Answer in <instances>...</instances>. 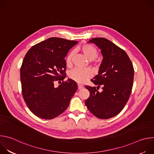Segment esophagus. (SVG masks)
<instances>
[{"label":"esophagus","mask_w":154,"mask_h":154,"mask_svg":"<svg viewBox=\"0 0 154 154\" xmlns=\"http://www.w3.org/2000/svg\"><path fill=\"white\" fill-rule=\"evenodd\" d=\"M83 88V85H78V89L79 90H81Z\"/></svg>","instance_id":"34e87169"}]
</instances>
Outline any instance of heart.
<instances>
[{
  "instance_id": "obj_1",
  "label": "heart",
  "mask_w": 154,
  "mask_h": 154,
  "mask_svg": "<svg viewBox=\"0 0 154 154\" xmlns=\"http://www.w3.org/2000/svg\"><path fill=\"white\" fill-rule=\"evenodd\" d=\"M79 50L90 60L96 59L99 55V52L97 49L90 44H83L79 48ZM73 56L74 52H71L66 58V64L67 66L69 67L71 66ZM92 75L93 72L90 69H80L79 68L74 69L70 71L68 73V77L69 79L78 83H85L88 79L91 77Z\"/></svg>"
}]
</instances>
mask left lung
<instances>
[{
    "instance_id": "1",
    "label": "left lung",
    "mask_w": 154,
    "mask_h": 154,
    "mask_svg": "<svg viewBox=\"0 0 154 154\" xmlns=\"http://www.w3.org/2000/svg\"><path fill=\"white\" fill-rule=\"evenodd\" d=\"M89 42L99 47L103 58L99 74L91 80L97 88L85 86L90 93L85 105L96 117L106 119L118 115L127 103L132 90L134 69L126 52L112 41L93 38Z\"/></svg>"
}]
</instances>
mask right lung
I'll list each match as a JSON object with an SVG mask.
<instances>
[{"instance_id": "obj_1", "label": "right lung", "mask_w": 154, "mask_h": 154, "mask_svg": "<svg viewBox=\"0 0 154 154\" xmlns=\"http://www.w3.org/2000/svg\"><path fill=\"white\" fill-rule=\"evenodd\" d=\"M77 42L52 37L34 45L26 54L20 71L22 93L36 116L52 119L68 107L78 86L70 79L63 81L66 69L64 58ZM59 80L62 83L55 87L54 82Z\"/></svg>"}]
</instances>
